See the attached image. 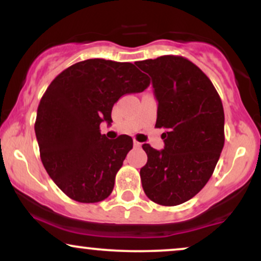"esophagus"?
I'll return each mask as SVG.
<instances>
[{"label":"esophagus","mask_w":261,"mask_h":261,"mask_svg":"<svg viewBox=\"0 0 261 261\" xmlns=\"http://www.w3.org/2000/svg\"><path fill=\"white\" fill-rule=\"evenodd\" d=\"M134 146L136 148H139V147H141V142H139V141H137V140H134Z\"/></svg>","instance_id":"34e87169"}]
</instances>
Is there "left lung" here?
Here are the masks:
<instances>
[{
    "label": "left lung",
    "instance_id": "8db88e82",
    "mask_svg": "<svg viewBox=\"0 0 261 261\" xmlns=\"http://www.w3.org/2000/svg\"><path fill=\"white\" fill-rule=\"evenodd\" d=\"M152 77L158 100L155 127L164 128V149L145 143L140 170L145 194L162 206L194 197L211 178L224 145V113L212 82L182 56L135 62Z\"/></svg>",
    "mask_w": 261,
    "mask_h": 261
}]
</instances>
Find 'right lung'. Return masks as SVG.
Listing matches in <instances>:
<instances>
[{"label":"right lung","instance_id":"1","mask_svg":"<svg viewBox=\"0 0 261 261\" xmlns=\"http://www.w3.org/2000/svg\"><path fill=\"white\" fill-rule=\"evenodd\" d=\"M148 86V77L134 64L89 59L66 68L47 87L35 135L44 168L70 199L93 203L112 194L133 139L120 135L108 140L100 122L113 121L119 98Z\"/></svg>","mask_w":261,"mask_h":261}]
</instances>
